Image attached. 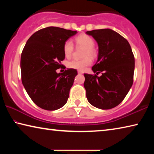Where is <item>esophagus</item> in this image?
Wrapping results in <instances>:
<instances>
[{
    "instance_id": "34e87169",
    "label": "esophagus",
    "mask_w": 154,
    "mask_h": 154,
    "mask_svg": "<svg viewBox=\"0 0 154 154\" xmlns=\"http://www.w3.org/2000/svg\"><path fill=\"white\" fill-rule=\"evenodd\" d=\"M77 72H78V74H82L83 73V72L81 71H78Z\"/></svg>"
}]
</instances>
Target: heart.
I'll list each match as a JSON object with an SVG mask.
<instances>
[{"instance_id":"obj_1","label":"heart","mask_w":154,"mask_h":154,"mask_svg":"<svg viewBox=\"0 0 154 154\" xmlns=\"http://www.w3.org/2000/svg\"><path fill=\"white\" fill-rule=\"evenodd\" d=\"M75 41L77 46L85 48L84 54H83V57L85 58L81 60H72L71 61H69L67 63V66L70 69L83 71L85 68L92 64V60L90 57L94 58L96 55V52L94 49V41L91 36L87 35H81L75 38ZM73 44L71 41H67L64 43L63 51L64 56L66 58H71L73 52Z\"/></svg>"}]
</instances>
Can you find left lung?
Listing matches in <instances>:
<instances>
[{"label": "left lung", "instance_id": "8db88e82", "mask_svg": "<svg viewBox=\"0 0 154 154\" xmlns=\"http://www.w3.org/2000/svg\"><path fill=\"white\" fill-rule=\"evenodd\" d=\"M98 45V60L92 69L97 75L84 74L86 97L100 109L116 107L126 97L133 83L134 57L126 38L109 28L87 31Z\"/></svg>", "mask_w": 154, "mask_h": 154}]
</instances>
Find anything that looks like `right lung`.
Listing matches in <instances>:
<instances>
[{
  "instance_id": "add662e5",
  "label": "right lung",
  "mask_w": 154,
  "mask_h": 154,
  "mask_svg": "<svg viewBox=\"0 0 154 154\" xmlns=\"http://www.w3.org/2000/svg\"><path fill=\"white\" fill-rule=\"evenodd\" d=\"M77 33L47 27L34 33L26 43L20 61L22 82L30 98L41 109L57 110L67 102L77 72L67 69L58 73L56 70L65 58L64 43Z\"/></svg>"
}]
</instances>
